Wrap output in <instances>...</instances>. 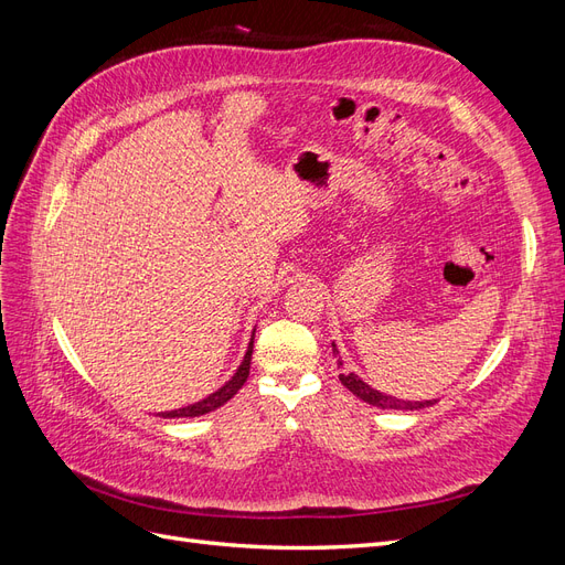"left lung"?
I'll list each match as a JSON object with an SVG mask.
<instances>
[{
    "mask_svg": "<svg viewBox=\"0 0 565 565\" xmlns=\"http://www.w3.org/2000/svg\"><path fill=\"white\" fill-rule=\"evenodd\" d=\"M332 349H334V353H337V347L332 344ZM339 365H341V361H339ZM339 382L344 384L353 396H358L361 401H365V403H370V405H374V407H382V409H424V407H429V405H434L436 401H401V398H393V396H386V393H380L377 388H370L361 377H358V374H353V372H349V374H339Z\"/></svg>",
    "mask_w": 565,
    "mask_h": 565,
    "instance_id": "left-lung-1",
    "label": "left lung"
}]
</instances>
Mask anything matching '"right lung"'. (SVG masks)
I'll use <instances>...</instances> for the list:
<instances>
[{
  "label": "right lung",
  "mask_w": 565,
  "mask_h": 565,
  "mask_svg": "<svg viewBox=\"0 0 565 565\" xmlns=\"http://www.w3.org/2000/svg\"><path fill=\"white\" fill-rule=\"evenodd\" d=\"M254 339V337H252ZM252 341H249V347H247V353H245V358H243V365L237 367V372L233 374V377L221 386L218 391H214L212 396H207L204 401H200V403H193V405H188V407H179V409H172V413H162V417H200V415H207V413H212V409H216V407H221L224 405L226 401H231L237 391L243 388V384L247 382V377H249V363H252Z\"/></svg>",
  "instance_id": "right-lung-1"
}]
</instances>
